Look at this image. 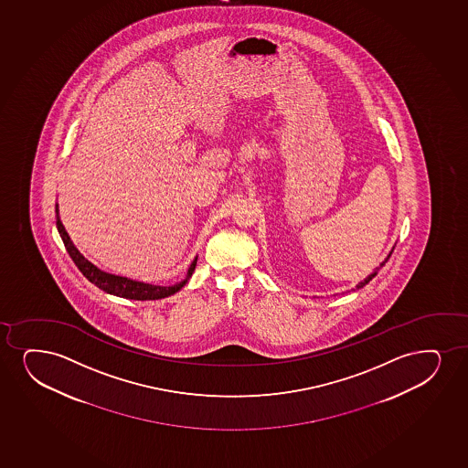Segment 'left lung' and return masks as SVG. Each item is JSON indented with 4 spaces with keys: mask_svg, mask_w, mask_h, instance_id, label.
Instances as JSON below:
<instances>
[{
    "mask_svg": "<svg viewBox=\"0 0 468 468\" xmlns=\"http://www.w3.org/2000/svg\"><path fill=\"white\" fill-rule=\"evenodd\" d=\"M385 261H388V259L385 260ZM385 265V263H381L380 266H383ZM377 276V271H374L372 272V274H370L369 277H366V279H364L363 282L359 283L358 285V289H361V287H363V285H366V283L369 282V281H372V277H376Z\"/></svg>",
    "mask_w": 468,
    "mask_h": 468,
    "instance_id": "obj_1",
    "label": "left lung"
}]
</instances>
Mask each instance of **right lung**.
I'll return each instance as SVG.
<instances>
[{
    "label": "right lung",
    "instance_id": "obj_1",
    "mask_svg": "<svg viewBox=\"0 0 468 468\" xmlns=\"http://www.w3.org/2000/svg\"><path fill=\"white\" fill-rule=\"evenodd\" d=\"M57 214H58V208H57ZM57 227H58L59 237L63 239L64 248L68 250V254L70 255L72 261L76 263L77 268L80 270L81 274L87 277L88 281L94 283L99 289L104 290V292L110 294H116V296L127 298V300L146 301L167 298L170 294L176 293L178 290L183 289L186 282L189 281V277L192 276V272L196 270L197 259L192 261L191 268H189L185 281L176 283V285H172V287H161V285L137 282V281L127 279V277L109 274V272L101 271L98 266L92 265L91 261H88V260L79 252V249L70 241L68 231L64 230L63 224H61L58 216H57Z\"/></svg>",
    "mask_w": 468,
    "mask_h": 468
}]
</instances>
